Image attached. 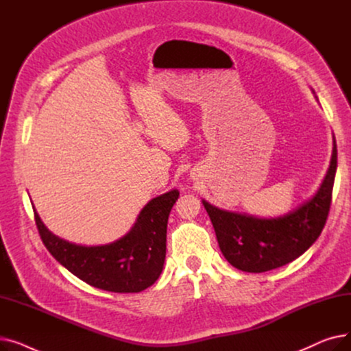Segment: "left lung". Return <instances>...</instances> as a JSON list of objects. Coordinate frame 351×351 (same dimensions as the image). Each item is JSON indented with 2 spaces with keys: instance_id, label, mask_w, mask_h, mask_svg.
Wrapping results in <instances>:
<instances>
[{
  "instance_id": "8db88e82",
  "label": "left lung",
  "mask_w": 351,
  "mask_h": 351,
  "mask_svg": "<svg viewBox=\"0 0 351 351\" xmlns=\"http://www.w3.org/2000/svg\"><path fill=\"white\" fill-rule=\"evenodd\" d=\"M336 169L337 147L333 138L328 169L317 192L278 217L219 209L202 199L225 259L233 267L249 273H263L298 259L317 241L326 225Z\"/></svg>"
}]
</instances>
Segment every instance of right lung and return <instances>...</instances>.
<instances>
[{
    "label": "right lung",
    "instance_id": "1",
    "mask_svg": "<svg viewBox=\"0 0 351 351\" xmlns=\"http://www.w3.org/2000/svg\"><path fill=\"white\" fill-rule=\"evenodd\" d=\"M178 197L179 191L172 189L151 199L126 234L99 246H82L58 237L43 223L35 206L32 209L45 247L72 274L101 290L138 293L152 286L162 273L168 217Z\"/></svg>",
    "mask_w": 351,
    "mask_h": 351
}]
</instances>
